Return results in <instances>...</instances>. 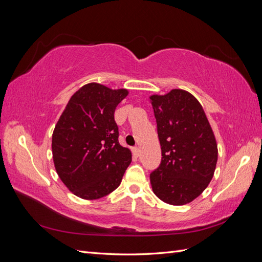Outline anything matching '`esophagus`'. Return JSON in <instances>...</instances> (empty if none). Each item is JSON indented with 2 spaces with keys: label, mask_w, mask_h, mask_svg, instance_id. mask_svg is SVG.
I'll use <instances>...</instances> for the list:
<instances>
[{
  "label": "esophagus",
  "mask_w": 262,
  "mask_h": 262,
  "mask_svg": "<svg viewBox=\"0 0 262 262\" xmlns=\"http://www.w3.org/2000/svg\"><path fill=\"white\" fill-rule=\"evenodd\" d=\"M132 152H133V155L139 157L140 156V148L139 147H133L132 148Z\"/></svg>",
  "instance_id": "esophagus-1"
}]
</instances>
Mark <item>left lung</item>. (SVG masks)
I'll use <instances>...</instances> for the list:
<instances>
[{"label": "left lung", "mask_w": 262, "mask_h": 262, "mask_svg": "<svg viewBox=\"0 0 262 262\" xmlns=\"http://www.w3.org/2000/svg\"><path fill=\"white\" fill-rule=\"evenodd\" d=\"M150 100L162 147L150 184L162 201L184 205L210 184L217 162L216 141L202 106L190 93L172 90Z\"/></svg>", "instance_id": "obj_1"}]
</instances>
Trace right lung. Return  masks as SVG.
<instances>
[{
	"label": "right lung",
	"instance_id": "add662e5",
	"mask_svg": "<svg viewBox=\"0 0 262 262\" xmlns=\"http://www.w3.org/2000/svg\"><path fill=\"white\" fill-rule=\"evenodd\" d=\"M126 90L91 83L69 100L52 134V155L60 179L75 195L95 200L120 185L132 157L119 144L115 110Z\"/></svg>",
	"mask_w": 262,
	"mask_h": 262
}]
</instances>
